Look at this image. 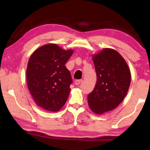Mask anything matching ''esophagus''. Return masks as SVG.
Listing matches in <instances>:
<instances>
[{"mask_svg":"<svg viewBox=\"0 0 150 150\" xmlns=\"http://www.w3.org/2000/svg\"><path fill=\"white\" fill-rule=\"evenodd\" d=\"M82 80H77L75 81V82H74V83H75V85H79L80 84L82 83Z\"/></svg>","mask_w":150,"mask_h":150,"instance_id":"34e87169","label":"esophagus"}]
</instances>
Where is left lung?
Instances as JSON below:
<instances>
[{"label": "left lung", "mask_w": 150, "mask_h": 150, "mask_svg": "<svg viewBox=\"0 0 150 150\" xmlns=\"http://www.w3.org/2000/svg\"><path fill=\"white\" fill-rule=\"evenodd\" d=\"M97 81L87 96L91 111L98 115L116 108L123 100L131 81L126 61L118 51L105 48L92 55Z\"/></svg>", "instance_id": "obj_1"}]
</instances>
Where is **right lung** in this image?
<instances>
[{
    "instance_id": "add662e5",
    "label": "right lung",
    "mask_w": 150,
    "mask_h": 150,
    "mask_svg": "<svg viewBox=\"0 0 150 150\" xmlns=\"http://www.w3.org/2000/svg\"><path fill=\"white\" fill-rule=\"evenodd\" d=\"M56 44L38 48L31 55L26 77L27 87L39 107L56 112L64 106L70 94L72 78L65 64L73 53Z\"/></svg>"
}]
</instances>
